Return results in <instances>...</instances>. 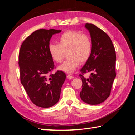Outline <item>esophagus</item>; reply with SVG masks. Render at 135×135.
<instances>
[{
	"instance_id": "esophagus-1",
	"label": "esophagus",
	"mask_w": 135,
	"mask_h": 135,
	"mask_svg": "<svg viewBox=\"0 0 135 135\" xmlns=\"http://www.w3.org/2000/svg\"><path fill=\"white\" fill-rule=\"evenodd\" d=\"M67 78L68 79H74V76H71V74H68L67 75Z\"/></svg>"
}]
</instances>
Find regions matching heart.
<instances>
[{"instance_id": "b5f03b06", "label": "heart", "mask_w": 135, "mask_h": 135, "mask_svg": "<svg viewBox=\"0 0 135 135\" xmlns=\"http://www.w3.org/2000/svg\"><path fill=\"white\" fill-rule=\"evenodd\" d=\"M92 43L88 35L79 32L69 31L65 32L58 38V44L50 43L48 52L55 62L60 63L67 52L68 58L58 70L71 74L79 67V64L85 63L90 56Z\"/></svg>"}]
</instances>
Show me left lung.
<instances>
[{
    "label": "left lung",
    "mask_w": 135,
    "mask_h": 135,
    "mask_svg": "<svg viewBox=\"0 0 135 135\" xmlns=\"http://www.w3.org/2000/svg\"><path fill=\"white\" fill-rule=\"evenodd\" d=\"M89 31L92 49L89 58L80 70L82 80L80 93L81 100L86 104L98 105L105 100L110 95L111 87L115 78L116 55L110 37L94 24H85ZM91 73L86 78L83 74Z\"/></svg>",
    "instance_id": "8db88e82"
}]
</instances>
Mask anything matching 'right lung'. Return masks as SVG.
<instances>
[{
	"instance_id": "right-lung-1",
	"label": "right lung",
	"mask_w": 135,
	"mask_h": 135,
	"mask_svg": "<svg viewBox=\"0 0 135 135\" xmlns=\"http://www.w3.org/2000/svg\"><path fill=\"white\" fill-rule=\"evenodd\" d=\"M61 31L37 30L22 42L20 48L18 64L21 84L32 102L42 108H49L58 102L66 78L61 71L51 74L54 64L48 52L52 36Z\"/></svg>"
}]
</instances>
